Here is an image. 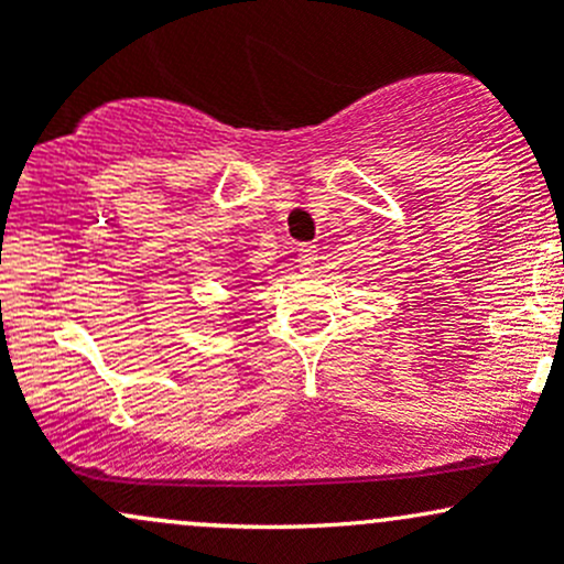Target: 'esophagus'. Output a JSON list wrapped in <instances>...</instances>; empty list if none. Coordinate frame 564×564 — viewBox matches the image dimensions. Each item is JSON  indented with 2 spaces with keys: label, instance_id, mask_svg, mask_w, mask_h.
<instances>
[{
  "label": "esophagus",
  "instance_id": "esophagus-1",
  "mask_svg": "<svg viewBox=\"0 0 564 564\" xmlns=\"http://www.w3.org/2000/svg\"><path fill=\"white\" fill-rule=\"evenodd\" d=\"M296 262H300L304 273H310V270L315 268V262H318V249H315V246H302L300 254H296Z\"/></svg>",
  "mask_w": 564,
  "mask_h": 564
}]
</instances>
